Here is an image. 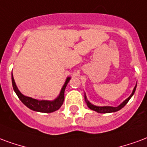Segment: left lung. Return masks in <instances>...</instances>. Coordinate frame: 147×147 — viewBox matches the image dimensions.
Wrapping results in <instances>:
<instances>
[{"instance_id":"left-lung-1","label":"left lung","mask_w":147,"mask_h":147,"mask_svg":"<svg viewBox=\"0 0 147 147\" xmlns=\"http://www.w3.org/2000/svg\"><path fill=\"white\" fill-rule=\"evenodd\" d=\"M136 86H137V83L136 84V86L135 88H133V91H132V92L131 94L130 95V96L127 98L125 99V101L122 102L121 104L116 107H109V106H104V107H98V106H96V105H93L92 103H91L88 99H87V97H86V95H85V93H84V99H85V102H86L87 103V106L88 107L89 109L91 110H94V111H96L97 113H113V112H117V111H118L120 110L121 109L125 107V105L128 103V102L129 101V99H130L132 96L134 95V93L136 92Z\"/></svg>"}]
</instances>
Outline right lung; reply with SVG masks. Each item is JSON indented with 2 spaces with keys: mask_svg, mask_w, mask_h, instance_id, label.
Returning a JSON list of instances; mask_svg holds the SVG:
<instances>
[{
  "mask_svg": "<svg viewBox=\"0 0 147 147\" xmlns=\"http://www.w3.org/2000/svg\"><path fill=\"white\" fill-rule=\"evenodd\" d=\"M71 79L70 77H67L66 79V81L63 84V88L60 91L59 95L55 98L54 100H39L36 98H33L31 97L24 96L23 94L20 92V91L16 86V84L14 80L13 74H11V82H12V87L15 91V92L16 93L19 98L21 100L23 104L26 107H27L29 109L37 111V112H40V113H52L54 111H56L61 106L63 105V101H64V92L67 84L69 83V80Z\"/></svg>",
  "mask_w": 147,
  "mask_h": 147,
  "instance_id": "obj_1",
  "label": "right lung"
}]
</instances>
